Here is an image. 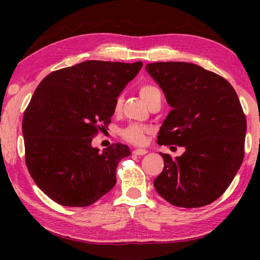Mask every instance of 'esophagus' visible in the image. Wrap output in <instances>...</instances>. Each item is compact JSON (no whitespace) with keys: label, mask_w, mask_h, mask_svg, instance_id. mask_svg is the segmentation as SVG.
Listing matches in <instances>:
<instances>
[{"label":"esophagus","mask_w":260,"mask_h":260,"mask_svg":"<svg viewBox=\"0 0 260 260\" xmlns=\"http://www.w3.org/2000/svg\"><path fill=\"white\" fill-rule=\"evenodd\" d=\"M148 151L146 150V149H135V150L133 151L134 155H138V156H143L146 155Z\"/></svg>","instance_id":"34e87169"}]
</instances>
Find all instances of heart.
I'll return each mask as SVG.
<instances>
[{"label":"heart","mask_w":260,"mask_h":260,"mask_svg":"<svg viewBox=\"0 0 260 260\" xmlns=\"http://www.w3.org/2000/svg\"><path fill=\"white\" fill-rule=\"evenodd\" d=\"M139 93L141 98H142V100L148 105H150L153 101L157 100L158 98H160V90L158 89L156 86L151 85V83H144V85L141 86L139 89ZM121 103H122L121 96H118L113 107V111L116 113L120 111ZM148 133H149L148 127L138 125V124H131L120 132V136L122 138V140L126 141V142L136 144V146H142V144H144V142H146Z\"/></svg>","instance_id":"obj_1"}]
</instances>
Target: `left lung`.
<instances>
[{
    "instance_id": "obj_1",
    "label": "left lung",
    "mask_w": 260,
    "mask_h": 260,
    "mask_svg": "<svg viewBox=\"0 0 260 260\" xmlns=\"http://www.w3.org/2000/svg\"><path fill=\"white\" fill-rule=\"evenodd\" d=\"M147 72L173 108L162 122L157 143L184 147L181 156L164 158L153 181L157 192L180 208H201L218 200L244 158L245 114L225 78L196 64L158 61Z\"/></svg>"
}]
</instances>
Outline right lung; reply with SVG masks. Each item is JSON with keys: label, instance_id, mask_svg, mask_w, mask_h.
Masks as SVG:
<instances>
[{"label": "right lung", "instance_id": "add662e5", "mask_svg": "<svg viewBox=\"0 0 260 260\" xmlns=\"http://www.w3.org/2000/svg\"><path fill=\"white\" fill-rule=\"evenodd\" d=\"M142 61L87 60L51 72L39 83L23 118L25 162L48 197L85 208L111 190L117 166L131 155L125 144L91 147L108 128L116 99Z\"/></svg>", "mask_w": 260, "mask_h": 260}]
</instances>
